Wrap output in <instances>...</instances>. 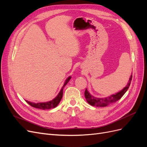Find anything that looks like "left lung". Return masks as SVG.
I'll return each instance as SVG.
<instances>
[{
  "label": "left lung",
  "mask_w": 147,
  "mask_h": 147,
  "mask_svg": "<svg viewBox=\"0 0 147 147\" xmlns=\"http://www.w3.org/2000/svg\"><path fill=\"white\" fill-rule=\"evenodd\" d=\"M132 75L129 78V83L126 85V86L123 88V90L119 91L118 93H116L115 94H113L107 97H105V98H97V97H95L94 96H91L88 90L86 89L85 91H84V96H85V98L88 102V104L92 106H96V107H105L107 106L110 104H112L114 102H117L119 99H120L122 97V96L125 94V92L128 90V88H129L130 84L132 80Z\"/></svg>",
  "instance_id": "left-lung-1"
}]
</instances>
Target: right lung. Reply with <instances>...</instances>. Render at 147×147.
<instances>
[{
	"label": "right lung",
	"instance_id": "add662e5",
	"mask_svg": "<svg viewBox=\"0 0 147 147\" xmlns=\"http://www.w3.org/2000/svg\"><path fill=\"white\" fill-rule=\"evenodd\" d=\"M71 78V77H69L66 80V81L65 82L63 88L61 89V90L60 91L59 93L56 96V97L54 99H53L52 100L50 101V102H43V103H33V102H29L28 100H26V102L30 105L33 107L34 108H37V109H40L42 110H46V109H51L53 108H55L59 104V103L60 102L62 97H63V88L66 85L67 83L69 82V81L70 80Z\"/></svg>",
	"mask_w": 147,
	"mask_h": 147
}]
</instances>
